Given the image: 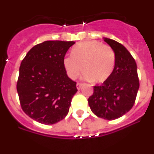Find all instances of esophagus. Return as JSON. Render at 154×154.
I'll list each match as a JSON object with an SVG mask.
<instances>
[{"instance_id":"esophagus-1","label":"esophagus","mask_w":154,"mask_h":154,"mask_svg":"<svg viewBox=\"0 0 154 154\" xmlns=\"http://www.w3.org/2000/svg\"><path fill=\"white\" fill-rule=\"evenodd\" d=\"M83 85V84L81 83V82H77V84H76V87H77V89H81V87Z\"/></svg>"}]
</instances>
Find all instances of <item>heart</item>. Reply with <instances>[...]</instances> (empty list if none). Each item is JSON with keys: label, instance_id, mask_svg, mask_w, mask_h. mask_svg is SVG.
<instances>
[{"label": "heart", "instance_id": "b5f03b06", "mask_svg": "<svg viewBox=\"0 0 154 154\" xmlns=\"http://www.w3.org/2000/svg\"><path fill=\"white\" fill-rule=\"evenodd\" d=\"M115 52L110 46L97 41L81 42L74 46L72 55H66L63 65L69 78L75 79L83 69V78L103 82L115 67Z\"/></svg>", "mask_w": 154, "mask_h": 154}]
</instances>
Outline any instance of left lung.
I'll return each mask as SVG.
<instances>
[{
    "mask_svg": "<svg viewBox=\"0 0 154 154\" xmlns=\"http://www.w3.org/2000/svg\"><path fill=\"white\" fill-rule=\"evenodd\" d=\"M104 41L115 52V67L108 79L93 87L88 103L98 117L113 120L131 109L140 83L137 63L129 51L112 39L104 38Z\"/></svg>",
    "mask_w": 154,
    "mask_h": 154,
    "instance_id": "1",
    "label": "left lung"
}]
</instances>
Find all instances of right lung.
<instances>
[{
    "mask_svg": "<svg viewBox=\"0 0 154 154\" xmlns=\"http://www.w3.org/2000/svg\"><path fill=\"white\" fill-rule=\"evenodd\" d=\"M75 42L46 41L34 46L22 60L17 82L21 106L34 120L56 123L69 112L77 92L68 77L63 59Z\"/></svg>",
    "mask_w": 154,
    "mask_h": 154,
    "instance_id": "obj_1",
    "label": "right lung"
}]
</instances>
